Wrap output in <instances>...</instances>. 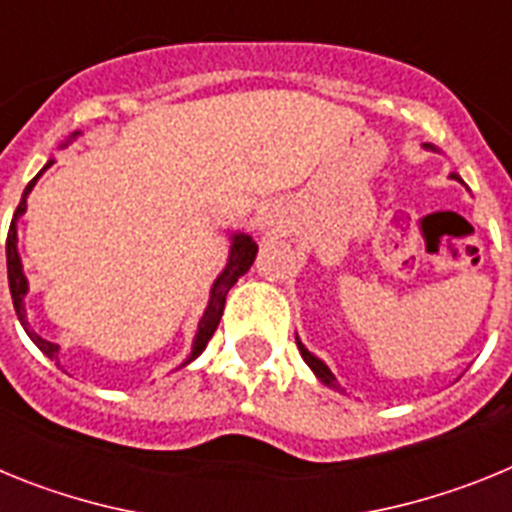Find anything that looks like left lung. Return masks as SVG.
<instances>
[{"label": "left lung", "instance_id": "left-lung-1", "mask_svg": "<svg viewBox=\"0 0 512 512\" xmlns=\"http://www.w3.org/2000/svg\"><path fill=\"white\" fill-rule=\"evenodd\" d=\"M451 176H454V179H459V176H456V174H451ZM297 348H300V354H302V359L307 361V366H310L312 372H315V377H318L320 382H323V384H328V387H336V390H338V382H336V377H333V374H330V369H328V366H325L323 361L318 359V356H312L310 351H307V348L302 346V343H300V338H297Z\"/></svg>", "mask_w": 512, "mask_h": 512}]
</instances>
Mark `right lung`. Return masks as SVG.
Instances as JSON below:
<instances>
[{
    "label": "right lung",
    "instance_id": "add662e5",
    "mask_svg": "<svg viewBox=\"0 0 512 512\" xmlns=\"http://www.w3.org/2000/svg\"><path fill=\"white\" fill-rule=\"evenodd\" d=\"M48 166H53V161H48V164H45V169H48ZM43 171H40V174H43ZM40 174L35 176L33 182L25 187V194H22L20 205H17V210H15V217H12V225H9V233H7V277H9V292H12V302H15L17 318H20V323L25 325L27 336L33 338L35 346H38L40 351L48 356V359H58V346H56V343H51V341H45V338H40L35 330H30V325H27V318H25V305H22V297H25V292H27V279H25V274H22L20 253H17V228H15V223H17V217L25 212V207H27L25 197L30 194V189L35 187V182L40 179ZM256 248H259V246L251 241V235L238 233L233 238L228 266H225L223 274L217 277V282L212 284L210 305H207L205 315H202V320H200V330H197V338H194L192 359H194V356L202 354V348L207 346V341H210L212 333L217 330V323H220V318H223L225 295H228L230 287L238 282V277H243V274L251 269L253 259H256Z\"/></svg>",
    "mask_w": 512,
    "mask_h": 512
}]
</instances>
